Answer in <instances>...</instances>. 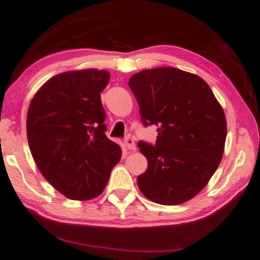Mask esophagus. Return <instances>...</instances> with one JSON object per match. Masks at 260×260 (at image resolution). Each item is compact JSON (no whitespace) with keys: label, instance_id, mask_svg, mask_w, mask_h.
<instances>
[{"label":"esophagus","instance_id":"obj_1","mask_svg":"<svg viewBox=\"0 0 260 260\" xmlns=\"http://www.w3.org/2000/svg\"><path fill=\"white\" fill-rule=\"evenodd\" d=\"M123 145H125V147L128 150H135V149H137V146H135L134 140L132 139V138H129V137H127L125 139V141H123Z\"/></svg>","mask_w":260,"mask_h":260}]
</instances>
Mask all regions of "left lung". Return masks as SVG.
<instances>
[{
	"label": "left lung",
	"instance_id": "8db88e82",
	"mask_svg": "<svg viewBox=\"0 0 260 260\" xmlns=\"http://www.w3.org/2000/svg\"><path fill=\"white\" fill-rule=\"evenodd\" d=\"M128 85L145 126H157L155 145L140 141L148 168L138 186L160 205H179L203 189L222 159L226 121L203 78L172 67L134 74Z\"/></svg>",
	"mask_w": 260,
	"mask_h": 260
}]
</instances>
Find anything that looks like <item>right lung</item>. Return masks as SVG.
Wrapping results in <instances>:
<instances>
[{
    "label": "right lung",
    "mask_w": 260,
    "mask_h": 260,
    "mask_svg": "<svg viewBox=\"0 0 260 260\" xmlns=\"http://www.w3.org/2000/svg\"><path fill=\"white\" fill-rule=\"evenodd\" d=\"M110 73L66 72L48 80L30 103L26 118L32 157L45 179L72 200H91L104 191L121 158L105 135L101 92Z\"/></svg>",
    "instance_id": "right-lung-1"
}]
</instances>
